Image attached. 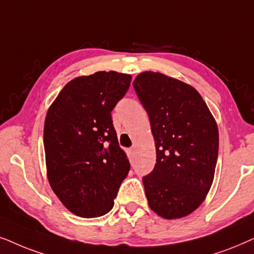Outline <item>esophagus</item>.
<instances>
[{"label":"esophagus","instance_id":"34e87169","mask_svg":"<svg viewBox=\"0 0 254 254\" xmlns=\"http://www.w3.org/2000/svg\"><path fill=\"white\" fill-rule=\"evenodd\" d=\"M127 155H129V158H132L133 154H134V150H133V148H127Z\"/></svg>","mask_w":254,"mask_h":254}]
</instances>
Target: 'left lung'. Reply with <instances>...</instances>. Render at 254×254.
I'll return each instance as SVG.
<instances>
[{
  "label": "left lung",
  "mask_w": 254,
  "mask_h": 254,
  "mask_svg": "<svg viewBox=\"0 0 254 254\" xmlns=\"http://www.w3.org/2000/svg\"><path fill=\"white\" fill-rule=\"evenodd\" d=\"M133 88L150 118L157 162L143 177L148 205L167 219L200 207L214 180L218 129L195 88L161 73L144 72Z\"/></svg>",
  "instance_id": "8db88e82"
}]
</instances>
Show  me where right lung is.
I'll return each instance as SVG.
<instances>
[{"label":"right lung","mask_w":254,"mask_h":254,"mask_svg":"<svg viewBox=\"0 0 254 254\" xmlns=\"http://www.w3.org/2000/svg\"><path fill=\"white\" fill-rule=\"evenodd\" d=\"M131 83L129 74L96 72L69 81L44 125L47 178L63 204L80 217L106 215L130 171L111 111Z\"/></svg>","instance_id":"obj_1"}]
</instances>
